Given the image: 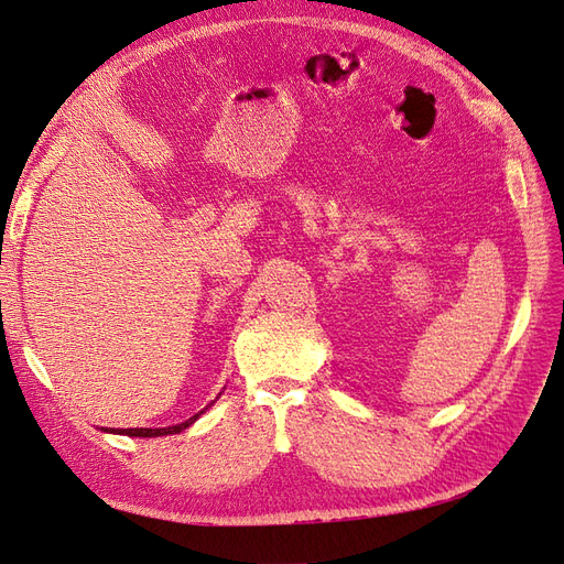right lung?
<instances>
[{"label":"right lung","mask_w":564,"mask_h":564,"mask_svg":"<svg viewBox=\"0 0 564 564\" xmlns=\"http://www.w3.org/2000/svg\"><path fill=\"white\" fill-rule=\"evenodd\" d=\"M214 404V402H212ZM212 404H207L202 409V412H197L195 416H191L187 421H183V423H176V425H166V429H106L108 433H117V435H129V437H160V435H176V433H181V431H185L187 425H193L204 412H207V409L212 406Z\"/></svg>","instance_id":"right-lung-1"}]
</instances>
